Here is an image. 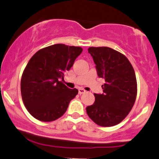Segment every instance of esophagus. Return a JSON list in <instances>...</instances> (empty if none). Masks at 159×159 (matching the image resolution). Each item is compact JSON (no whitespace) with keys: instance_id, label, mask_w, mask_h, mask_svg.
I'll list each match as a JSON object with an SVG mask.
<instances>
[{"instance_id":"esophagus-1","label":"esophagus","mask_w":159,"mask_h":159,"mask_svg":"<svg viewBox=\"0 0 159 159\" xmlns=\"http://www.w3.org/2000/svg\"><path fill=\"white\" fill-rule=\"evenodd\" d=\"M85 92H86V91L83 89V88H79V89H78V93H79V94H82V93H84Z\"/></svg>"}]
</instances>
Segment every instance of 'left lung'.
<instances>
[{"label": "left lung", "instance_id": "1", "mask_svg": "<svg viewBox=\"0 0 159 159\" xmlns=\"http://www.w3.org/2000/svg\"><path fill=\"white\" fill-rule=\"evenodd\" d=\"M99 78L105 80L103 93H94L95 101L86 107L88 116L101 126L118 124L129 113L136 98V74L123 54L109 47H90Z\"/></svg>", "mask_w": 159, "mask_h": 159}]
</instances>
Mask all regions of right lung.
<instances>
[{
  "label": "right lung",
  "instance_id": "1",
  "mask_svg": "<svg viewBox=\"0 0 159 159\" xmlns=\"http://www.w3.org/2000/svg\"><path fill=\"white\" fill-rule=\"evenodd\" d=\"M82 50L55 44L39 50L30 58L23 73L20 89L23 103L33 117L51 122L66 113L78 91L68 88L62 81Z\"/></svg>",
  "mask_w": 159,
  "mask_h": 159
}]
</instances>
